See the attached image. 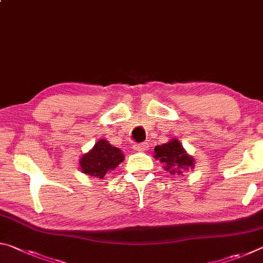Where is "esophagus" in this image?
I'll return each instance as SVG.
<instances>
[{
    "label": "esophagus",
    "mask_w": 263,
    "mask_h": 263,
    "mask_svg": "<svg viewBox=\"0 0 263 263\" xmlns=\"http://www.w3.org/2000/svg\"><path fill=\"white\" fill-rule=\"evenodd\" d=\"M147 148H148L147 142H140V144L135 145V149H137V151H146Z\"/></svg>",
    "instance_id": "1"
}]
</instances>
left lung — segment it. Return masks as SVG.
Returning a JSON list of instances; mask_svg holds the SVG:
<instances>
[{"mask_svg": "<svg viewBox=\"0 0 263 263\" xmlns=\"http://www.w3.org/2000/svg\"><path fill=\"white\" fill-rule=\"evenodd\" d=\"M154 157L164 164L163 168L171 174H181L182 171L194 168L195 164L193 157L185 152L177 139H172L166 144L155 146Z\"/></svg>", "mask_w": 263, "mask_h": 263, "instance_id": "1", "label": "left lung"}]
</instances>
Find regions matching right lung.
<instances>
[{
	"label": "right lung",
	"mask_w": 263,
	"mask_h": 263,
	"mask_svg": "<svg viewBox=\"0 0 263 263\" xmlns=\"http://www.w3.org/2000/svg\"><path fill=\"white\" fill-rule=\"evenodd\" d=\"M124 160L122 151L114 147L108 141L101 139L88 153L80 159V166L82 173L87 175L103 180L106 173L118 166Z\"/></svg>",
	"instance_id": "right-lung-1"
}]
</instances>
